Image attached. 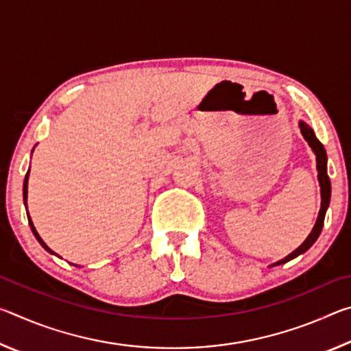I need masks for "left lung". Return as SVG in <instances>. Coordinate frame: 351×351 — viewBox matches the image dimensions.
Here are the masks:
<instances>
[{"mask_svg": "<svg viewBox=\"0 0 351 351\" xmlns=\"http://www.w3.org/2000/svg\"><path fill=\"white\" fill-rule=\"evenodd\" d=\"M300 132L304 134V138L308 141V144L313 148L314 154H316V159H317V171H319V184H320V195H322V204H320V212H319V217H317V221L314 224L313 228V232L308 235V239L302 243V245L295 249L293 254H289L288 257H285L283 260L277 261L272 266L276 265H282V263H287V261L295 258L297 255L304 254L306 249H310L313 246V243L317 240V237L322 232V228H324V219H325V212L328 209V204H330V198H331V182H330V178L328 173H326V153H325V148L324 145L320 144V141L316 138V134L311 130L310 125H306L305 122H300Z\"/></svg>", "mask_w": 351, "mask_h": 351, "instance_id": "obj_1", "label": "left lung"}]
</instances>
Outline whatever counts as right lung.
<instances>
[{"label": "right lung", "instance_id": "1", "mask_svg": "<svg viewBox=\"0 0 351 351\" xmlns=\"http://www.w3.org/2000/svg\"><path fill=\"white\" fill-rule=\"evenodd\" d=\"M27 180H29V171L26 173V178H25V184H23V197H25V204H26V198H27ZM27 218H29V224H31V229H32V232H34V235H35V239H37L38 241H40V245L43 246L47 252H51V254H54L51 251L49 247H47L46 245H45V241L40 239V235H38V232L37 230H35V228H34V223H32V219H31V217H29V213H27Z\"/></svg>", "mask_w": 351, "mask_h": 351}]
</instances>
